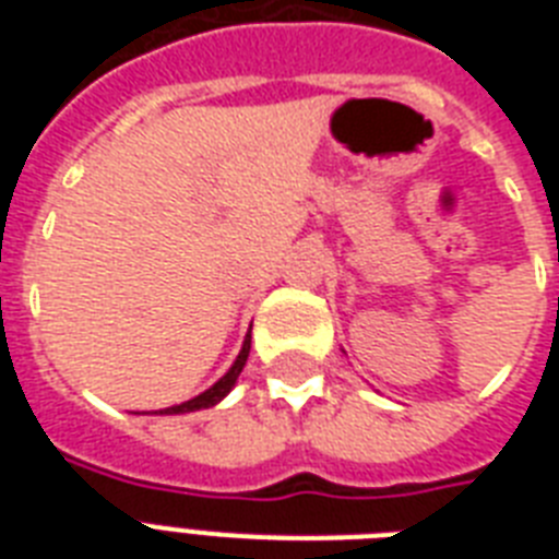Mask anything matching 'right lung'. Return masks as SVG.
<instances>
[{"label":"right lung","instance_id":"1","mask_svg":"<svg viewBox=\"0 0 559 559\" xmlns=\"http://www.w3.org/2000/svg\"><path fill=\"white\" fill-rule=\"evenodd\" d=\"M249 348H252V333H246L243 340V348H240V354H237L235 366L228 368L223 377H219L211 389H205L202 394H197V397L186 400V403H179V406H170V408H159V415H186V412H197V408H209V406H217L219 400L226 397L228 391H231V385L237 382V377H240V371H243L246 359H249Z\"/></svg>","mask_w":559,"mask_h":559}]
</instances>
